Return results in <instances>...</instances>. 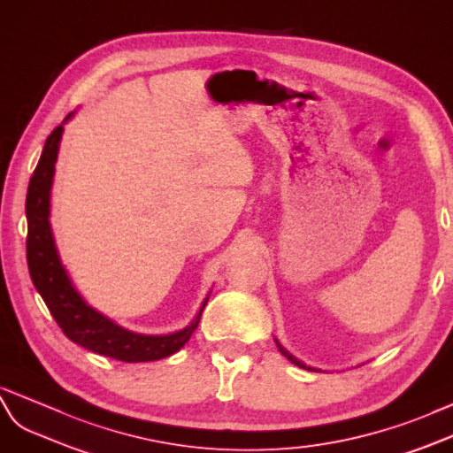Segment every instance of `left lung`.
Wrapping results in <instances>:
<instances>
[{
  "mask_svg": "<svg viewBox=\"0 0 453 453\" xmlns=\"http://www.w3.org/2000/svg\"><path fill=\"white\" fill-rule=\"evenodd\" d=\"M275 344H277V348H280V352L288 359V362H291V364H295V365H298V367H304V369H308V371H316V369H311V367H308V365H304L303 362H300V359H296L293 354H288L287 350H285V348L280 344V342H277L275 341Z\"/></svg>",
  "mask_w": 453,
  "mask_h": 453,
  "instance_id": "left-lung-1",
  "label": "left lung"
}]
</instances>
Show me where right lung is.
I'll use <instances>...</instances> for the list:
<instances>
[{
	"mask_svg": "<svg viewBox=\"0 0 453 453\" xmlns=\"http://www.w3.org/2000/svg\"><path fill=\"white\" fill-rule=\"evenodd\" d=\"M66 116L65 122L71 119ZM63 122V124H65ZM63 124L45 139L38 166L34 170L28 193H27V260L34 287L38 288L45 306L50 308L57 326L63 329L68 339L88 350L109 356L120 362H153V359L168 357L191 339L193 331L201 321V314L208 303V296L195 316L191 326L172 334H139L132 333L114 321L99 314L97 310L86 304L71 283V277L57 254V247L50 226V196L55 173L57 153L63 135Z\"/></svg>",
	"mask_w": 453,
	"mask_h": 453,
	"instance_id": "obj_1",
	"label": "right lung"
}]
</instances>
